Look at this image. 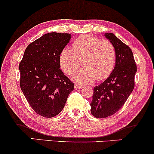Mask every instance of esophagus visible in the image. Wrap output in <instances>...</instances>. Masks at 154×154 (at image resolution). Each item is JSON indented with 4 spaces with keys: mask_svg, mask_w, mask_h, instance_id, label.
<instances>
[{
    "mask_svg": "<svg viewBox=\"0 0 154 154\" xmlns=\"http://www.w3.org/2000/svg\"><path fill=\"white\" fill-rule=\"evenodd\" d=\"M84 87L83 85H81L79 84H75V90H80V89H82Z\"/></svg>",
    "mask_w": 154,
    "mask_h": 154,
    "instance_id": "34e87169",
    "label": "esophagus"
}]
</instances>
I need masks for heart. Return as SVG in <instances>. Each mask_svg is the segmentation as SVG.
I'll use <instances>...</instances> for the list:
<instances>
[{
  "instance_id": "obj_1",
  "label": "heart",
  "mask_w": 154,
  "mask_h": 154,
  "mask_svg": "<svg viewBox=\"0 0 154 154\" xmlns=\"http://www.w3.org/2000/svg\"><path fill=\"white\" fill-rule=\"evenodd\" d=\"M84 68L72 75L80 84H90L95 80L106 79L113 70L116 61L115 46L107 39L90 35L79 37L72 44V49L64 48L59 55L61 67L67 75H72L81 65Z\"/></svg>"
}]
</instances>
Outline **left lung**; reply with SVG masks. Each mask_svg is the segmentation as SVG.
I'll list each match as a JSON object with an SVG mask.
<instances>
[{
    "instance_id": "obj_1",
    "label": "left lung",
    "mask_w": 154,
    "mask_h": 154,
    "mask_svg": "<svg viewBox=\"0 0 154 154\" xmlns=\"http://www.w3.org/2000/svg\"><path fill=\"white\" fill-rule=\"evenodd\" d=\"M104 36L115 46L116 61L109 76L93 89L91 113L97 118L109 117L122 108L134 88L137 72L130 48L112 33H106Z\"/></svg>"
}]
</instances>
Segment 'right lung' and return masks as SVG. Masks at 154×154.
Returning <instances> with one entry per match:
<instances>
[{
    "instance_id": "right-lung-1",
    "label": "right lung",
    "mask_w": 154,
    "mask_h": 154,
    "mask_svg": "<svg viewBox=\"0 0 154 154\" xmlns=\"http://www.w3.org/2000/svg\"><path fill=\"white\" fill-rule=\"evenodd\" d=\"M70 39V34H44L28 45L20 63L21 90L33 110L42 117L59 115L74 90L59 63L61 51Z\"/></svg>"
}]
</instances>
